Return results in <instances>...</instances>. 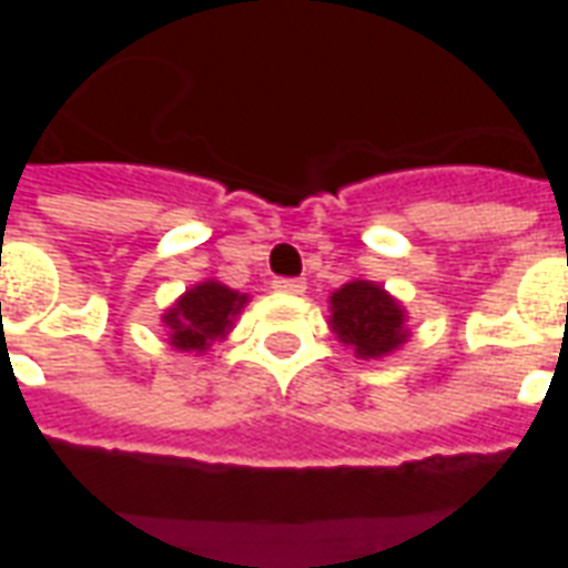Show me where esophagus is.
<instances>
[{"mask_svg": "<svg viewBox=\"0 0 568 568\" xmlns=\"http://www.w3.org/2000/svg\"><path fill=\"white\" fill-rule=\"evenodd\" d=\"M273 288H276V292H285V295H301V292H304V288H307V283H304V280H273Z\"/></svg>", "mask_w": 568, "mask_h": 568, "instance_id": "34e87169", "label": "esophagus"}]
</instances>
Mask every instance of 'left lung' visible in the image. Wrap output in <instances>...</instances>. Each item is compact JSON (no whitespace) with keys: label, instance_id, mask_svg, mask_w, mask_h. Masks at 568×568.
I'll list each match as a JSON object with an SVG mask.
<instances>
[{"label":"left lung","instance_id":"8db88e82","mask_svg":"<svg viewBox=\"0 0 568 568\" xmlns=\"http://www.w3.org/2000/svg\"><path fill=\"white\" fill-rule=\"evenodd\" d=\"M405 307L383 285L371 280H353L332 295L328 325L337 341L356 349L358 358H383L405 344Z\"/></svg>","mask_w":568,"mask_h":568}]
</instances>
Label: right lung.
Returning <instances> with one entry per match:
<instances>
[{"mask_svg": "<svg viewBox=\"0 0 568 568\" xmlns=\"http://www.w3.org/2000/svg\"><path fill=\"white\" fill-rule=\"evenodd\" d=\"M246 301L248 295H240L219 280H206L187 288L185 295L163 313V325L170 328V344L182 353H206L212 341L227 337Z\"/></svg>", "mask_w": 568, "mask_h": 568, "instance_id": "obj_1", "label": "right lung"}]
</instances>
